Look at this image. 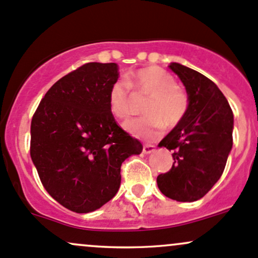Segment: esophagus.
Instances as JSON below:
<instances>
[{"instance_id":"esophagus-1","label":"esophagus","mask_w":258,"mask_h":258,"mask_svg":"<svg viewBox=\"0 0 258 258\" xmlns=\"http://www.w3.org/2000/svg\"><path fill=\"white\" fill-rule=\"evenodd\" d=\"M155 151V146L154 145H144L143 148V152L144 154H151V152Z\"/></svg>"}]
</instances>
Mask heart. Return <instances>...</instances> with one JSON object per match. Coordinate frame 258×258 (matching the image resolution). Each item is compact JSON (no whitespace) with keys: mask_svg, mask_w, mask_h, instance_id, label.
I'll return each instance as SVG.
<instances>
[{"mask_svg":"<svg viewBox=\"0 0 258 258\" xmlns=\"http://www.w3.org/2000/svg\"><path fill=\"white\" fill-rule=\"evenodd\" d=\"M126 83L137 99L148 98L143 106V119L124 124V129L141 140H155L161 135L162 126L173 129L184 118L188 97L177 86L172 75L156 66L141 69L128 77ZM109 110L114 118L124 120L133 112V96L125 82L112 85L108 96Z\"/></svg>","mask_w":258,"mask_h":258,"instance_id":"1","label":"heart"}]
</instances>
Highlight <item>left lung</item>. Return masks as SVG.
I'll return each instance as SVG.
<instances>
[{
	"label": "left lung",
	"mask_w": 258,
	"mask_h": 258,
	"mask_svg": "<svg viewBox=\"0 0 258 258\" xmlns=\"http://www.w3.org/2000/svg\"><path fill=\"white\" fill-rule=\"evenodd\" d=\"M185 87L188 109L181 123L160 141L172 150L168 172L157 176L163 196L177 202H195L212 189L224 172L232 149L234 114L218 86L198 71L171 62Z\"/></svg>",
	"instance_id": "8db88e82"
}]
</instances>
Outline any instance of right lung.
I'll return each instance as SVG.
<instances>
[{"label":"right lung","mask_w":258,"mask_h":258,"mask_svg":"<svg viewBox=\"0 0 258 258\" xmlns=\"http://www.w3.org/2000/svg\"><path fill=\"white\" fill-rule=\"evenodd\" d=\"M117 63L88 62L61 77L30 125V157L46 192L75 213L99 209L117 195L120 166L143 145L117 125L109 90Z\"/></svg>","instance_id":"add662e5"}]
</instances>
